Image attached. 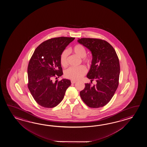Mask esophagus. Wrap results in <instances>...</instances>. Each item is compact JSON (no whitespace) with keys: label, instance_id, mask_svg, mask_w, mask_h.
I'll use <instances>...</instances> for the list:
<instances>
[{"label":"esophagus","instance_id":"esophagus-1","mask_svg":"<svg viewBox=\"0 0 147 147\" xmlns=\"http://www.w3.org/2000/svg\"><path fill=\"white\" fill-rule=\"evenodd\" d=\"M71 84H75V83L76 82V81H75V80H71Z\"/></svg>","mask_w":147,"mask_h":147}]
</instances>
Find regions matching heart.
<instances>
[{"instance_id":"1","label":"heart","mask_w":147,"mask_h":147,"mask_svg":"<svg viewBox=\"0 0 147 147\" xmlns=\"http://www.w3.org/2000/svg\"><path fill=\"white\" fill-rule=\"evenodd\" d=\"M72 52L80 58H82L84 63L89 65L91 62V60L88 57L86 56L87 51L81 45H77L72 48ZM68 52L67 50H64L60 57V62L63 67H66L68 65ZM86 72V69L84 66H80L77 68L69 67L66 69L64 72L65 77L72 80H78L82 78Z\"/></svg>"}]
</instances>
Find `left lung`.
<instances>
[{
    "mask_svg": "<svg viewBox=\"0 0 147 147\" xmlns=\"http://www.w3.org/2000/svg\"><path fill=\"white\" fill-rule=\"evenodd\" d=\"M78 42L91 52L92 59L87 77L91 83L86 84L80 92L82 101L88 106L97 108L109 102L119 84L120 64L119 58L113 46L106 41L96 38H82Z\"/></svg>",
    "mask_w": 147,
    "mask_h": 147,
    "instance_id": "1",
    "label": "left lung"
}]
</instances>
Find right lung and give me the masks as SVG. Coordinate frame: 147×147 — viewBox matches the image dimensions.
I'll return each instance as SVG.
<instances>
[{"label":"right lung","mask_w":147,"mask_h":147,"mask_svg":"<svg viewBox=\"0 0 147 147\" xmlns=\"http://www.w3.org/2000/svg\"><path fill=\"white\" fill-rule=\"evenodd\" d=\"M75 38H53L39 45L28 63V87L36 102L45 108H53L63 100L71 84L68 79L53 82L63 74L60 57Z\"/></svg>","instance_id":"obj_1"}]
</instances>
